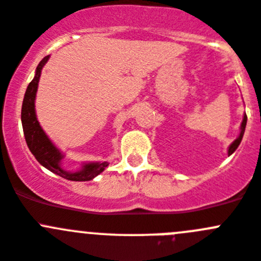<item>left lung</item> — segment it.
<instances>
[{"label": "left lung", "instance_id": "8db88e82", "mask_svg": "<svg viewBox=\"0 0 261 261\" xmlns=\"http://www.w3.org/2000/svg\"><path fill=\"white\" fill-rule=\"evenodd\" d=\"M246 123H247V116H243V119H242V123H241V133H240V135H238V138L236 139L234 142L232 143V144L229 145V149H228V155H230L232 154L233 152H234L236 149H237L238 148V145L241 144V140H242V138H243V134H245V128H246Z\"/></svg>", "mask_w": 261, "mask_h": 261}]
</instances>
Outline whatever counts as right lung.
Instances as JSON below:
<instances>
[{
    "label": "right lung",
    "instance_id": "right-lung-1",
    "mask_svg": "<svg viewBox=\"0 0 261 261\" xmlns=\"http://www.w3.org/2000/svg\"><path fill=\"white\" fill-rule=\"evenodd\" d=\"M47 60L48 57H45L41 60L40 64L37 65L35 79L32 80L31 84L27 87L25 95H24L23 99L21 125H23L27 145H28L32 154L36 157V160L54 174L59 175V176L64 177L67 180H72V181H89V180H92L95 176H97L100 172H103L106 167L108 166V162H90V164H85L79 171H65L62 165H60L64 155L47 138L45 131L40 126L37 116H36V92H37L38 89L41 70H42L43 65L47 63Z\"/></svg>",
    "mask_w": 261,
    "mask_h": 261
}]
</instances>
